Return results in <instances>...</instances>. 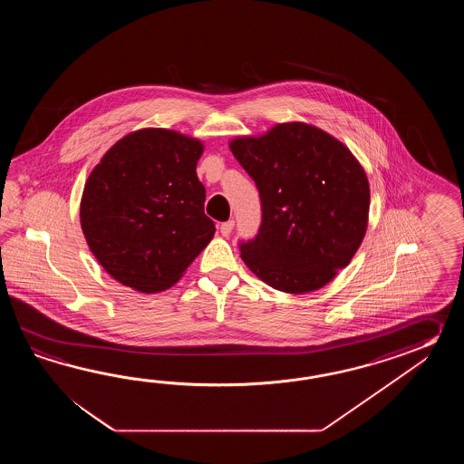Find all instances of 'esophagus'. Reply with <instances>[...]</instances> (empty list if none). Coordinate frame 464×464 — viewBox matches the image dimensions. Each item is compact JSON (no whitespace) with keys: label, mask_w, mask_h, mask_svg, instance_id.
Masks as SVG:
<instances>
[{"label":"esophagus","mask_w":464,"mask_h":464,"mask_svg":"<svg viewBox=\"0 0 464 464\" xmlns=\"http://www.w3.org/2000/svg\"><path fill=\"white\" fill-rule=\"evenodd\" d=\"M220 234L224 237L230 236V232H232V228H234V220H227V222H222L220 224Z\"/></svg>","instance_id":"obj_1"}]
</instances>
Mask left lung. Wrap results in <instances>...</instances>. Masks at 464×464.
Returning <instances> with one entry per match:
<instances>
[{"label": "left lung", "instance_id": "8db88e82", "mask_svg": "<svg viewBox=\"0 0 464 464\" xmlns=\"http://www.w3.org/2000/svg\"><path fill=\"white\" fill-rule=\"evenodd\" d=\"M228 148L254 179L262 224L240 256L266 285L286 294L325 286L362 246L370 186L345 144L305 122L276 124Z\"/></svg>", "mask_w": 464, "mask_h": 464}]
</instances>
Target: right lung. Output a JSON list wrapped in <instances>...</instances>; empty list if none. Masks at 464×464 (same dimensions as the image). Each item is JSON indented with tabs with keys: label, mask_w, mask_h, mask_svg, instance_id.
<instances>
[{
	"label": "right lung",
	"mask_w": 464,
	"mask_h": 464,
	"mask_svg": "<svg viewBox=\"0 0 464 464\" xmlns=\"http://www.w3.org/2000/svg\"><path fill=\"white\" fill-rule=\"evenodd\" d=\"M198 139L169 129H139L118 140L89 174L81 228L114 280L156 294L208 246L216 226L204 214Z\"/></svg>",
	"instance_id": "1"
}]
</instances>
